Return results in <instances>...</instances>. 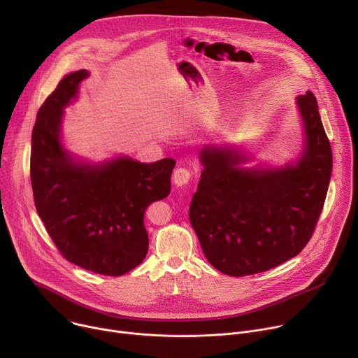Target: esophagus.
Returning <instances> with one entry per match:
<instances>
[{
	"label": "esophagus",
	"instance_id": "34e87169",
	"mask_svg": "<svg viewBox=\"0 0 358 358\" xmlns=\"http://www.w3.org/2000/svg\"><path fill=\"white\" fill-rule=\"evenodd\" d=\"M192 178V171L187 167H178L174 170V174H173V181L177 187H184L187 185Z\"/></svg>",
	"mask_w": 358,
	"mask_h": 358
}]
</instances>
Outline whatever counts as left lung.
Returning a JSON list of instances; mask_svg holds the SVG:
<instances>
[{"mask_svg": "<svg viewBox=\"0 0 358 358\" xmlns=\"http://www.w3.org/2000/svg\"><path fill=\"white\" fill-rule=\"evenodd\" d=\"M306 147L294 167L242 169L236 150L207 147L189 206L203 255L220 272L248 276L296 257L322 214L333 169L330 141L312 92L299 96Z\"/></svg>", "mask_w": 358, "mask_h": 358, "instance_id": "1", "label": "left lung"}]
</instances>
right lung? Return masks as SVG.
<instances>
[{
    "label": "right lung",
    "mask_w": 358,
    "mask_h": 358,
    "mask_svg": "<svg viewBox=\"0 0 358 358\" xmlns=\"http://www.w3.org/2000/svg\"><path fill=\"white\" fill-rule=\"evenodd\" d=\"M85 78V69L64 76L38 110L31 144L34 202L66 261L122 276L145 258L144 211L170 194L176 160L144 164L123 157L100 167L73 163L62 148L59 127L62 109Z\"/></svg>",
    "instance_id": "right-lung-1"
}]
</instances>
